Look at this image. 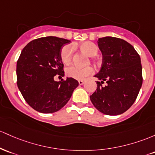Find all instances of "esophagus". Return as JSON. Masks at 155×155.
<instances>
[{
	"mask_svg": "<svg viewBox=\"0 0 155 155\" xmlns=\"http://www.w3.org/2000/svg\"><path fill=\"white\" fill-rule=\"evenodd\" d=\"M78 83H79V85H83V83H84V81H83V80H81V81H78Z\"/></svg>",
	"mask_w": 155,
	"mask_h": 155,
	"instance_id": "1",
	"label": "esophagus"
}]
</instances>
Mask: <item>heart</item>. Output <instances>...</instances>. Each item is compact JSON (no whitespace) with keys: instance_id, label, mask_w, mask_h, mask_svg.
Listing matches in <instances>:
<instances>
[{"instance_id":"obj_1","label":"heart","mask_w":155,"mask_h":155,"mask_svg":"<svg viewBox=\"0 0 155 155\" xmlns=\"http://www.w3.org/2000/svg\"><path fill=\"white\" fill-rule=\"evenodd\" d=\"M78 47L83 53L90 57L96 55L98 52L97 45L91 41H83L78 45ZM72 47L70 45H64L61 48L60 53V58L61 61L64 64H68L72 60ZM65 72L67 76H68L69 78H72L76 80H83L87 76L91 74L94 72V69L91 67H80L75 65H71L66 68Z\"/></svg>"}]
</instances>
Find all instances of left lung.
Returning a JSON list of instances; mask_svg holds the SVG:
<instances>
[{"label":"left lung","mask_w":155,"mask_h":155,"mask_svg":"<svg viewBox=\"0 0 155 155\" xmlns=\"http://www.w3.org/2000/svg\"><path fill=\"white\" fill-rule=\"evenodd\" d=\"M102 54L100 72L94 77L97 88L90 96L92 104L102 114L116 116L133 105L143 82L140 55L127 41L105 36L97 41ZM106 81L107 85L101 84Z\"/></svg>","instance_id":"obj_1"}]
</instances>
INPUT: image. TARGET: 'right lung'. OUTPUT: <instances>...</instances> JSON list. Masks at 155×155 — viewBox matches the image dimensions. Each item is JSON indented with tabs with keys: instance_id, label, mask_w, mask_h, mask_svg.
I'll return each mask as SVG.
<instances>
[{
	"instance_id": "1",
	"label": "right lung",
	"mask_w": 155,
	"mask_h": 155,
	"mask_svg": "<svg viewBox=\"0 0 155 155\" xmlns=\"http://www.w3.org/2000/svg\"><path fill=\"white\" fill-rule=\"evenodd\" d=\"M69 42L46 36L30 41L22 50L17 62V86L26 102L38 112L51 114L61 109L78 86V81L72 78L54 80L56 74L64 76L60 53Z\"/></svg>"
}]
</instances>
